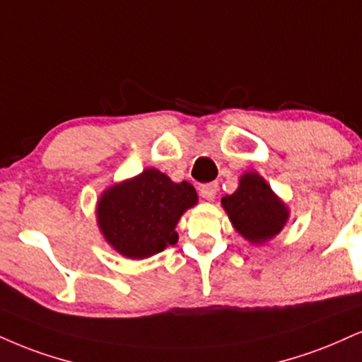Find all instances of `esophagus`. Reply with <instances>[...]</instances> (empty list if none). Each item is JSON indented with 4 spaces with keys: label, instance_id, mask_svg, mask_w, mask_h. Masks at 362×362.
<instances>
[{
    "label": "esophagus",
    "instance_id": "34e87169",
    "mask_svg": "<svg viewBox=\"0 0 362 362\" xmlns=\"http://www.w3.org/2000/svg\"><path fill=\"white\" fill-rule=\"evenodd\" d=\"M199 194L202 195L206 200H214L216 194H217V184L211 182V184H204L199 187Z\"/></svg>",
    "mask_w": 362,
    "mask_h": 362
}]
</instances>
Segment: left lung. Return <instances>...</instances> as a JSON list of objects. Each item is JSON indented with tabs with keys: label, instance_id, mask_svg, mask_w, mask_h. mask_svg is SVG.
I'll use <instances>...</instances> for the list:
<instances>
[{
	"label": "left lung",
	"instance_id": "left-lung-1",
	"mask_svg": "<svg viewBox=\"0 0 362 362\" xmlns=\"http://www.w3.org/2000/svg\"><path fill=\"white\" fill-rule=\"evenodd\" d=\"M234 229L255 245L275 238L288 221V207L276 197L264 178L246 172L234 194L221 200Z\"/></svg>",
	"mask_w": 362,
	"mask_h": 362
}]
</instances>
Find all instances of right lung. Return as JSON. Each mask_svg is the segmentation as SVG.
<instances>
[{
	"label": "right lung",
	"instance_id": "1",
	"mask_svg": "<svg viewBox=\"0 0 362 362\" xmlns=\"http://www.w3.org/2000/svg\"><path fill=\"white\" fill-rule=\"evenodd\" d=\"M189 182L175 184L156 168L104 190L98 200V224L119 255L145 259L177 243L175 226L197 204Z\"/></svg>",
	"mask_w": 362,
	"mask_h": 362
}]
</instances>
